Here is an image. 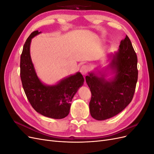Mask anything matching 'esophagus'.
<instances>
[{
	"label": "esophagus",
	"instance_id": "obj_1",
	"mask_svg": "<svg viewBox=\"0 0 154 154\" xmlns=\"http://www.w3.org/2000/svg\"><path fill=\"white\" fill-rule=\"evenodd\" d=\"M88 71V67L86 65H83V66L80 68V72H82L83 75H85Z\"/></svg>",
	"mask_w": 154,
	"mask_h": 154
}]
</instances>
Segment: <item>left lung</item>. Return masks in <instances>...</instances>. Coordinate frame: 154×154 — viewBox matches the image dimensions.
<instances>
[{
    "instance_id": "left-lung-1",
    "label": "left lung",
    "mask_w": 154,
    "mask_h": 154,
    "mask_svg": "<svg viewBox=\"0 0 154 154\" xmlns=\"http://www.w3.org/2000/svg\"><path fill=\"white\" fill-rule=\"evenodd\" d=\"M137 58L127 35L121 41L112 56L110 69L114 77L107 81L105 75L89 72L86 82L91 92L90 113L96 120H105L118 114L131 102L138 77Z\"/></svg>"
}]
</instances>
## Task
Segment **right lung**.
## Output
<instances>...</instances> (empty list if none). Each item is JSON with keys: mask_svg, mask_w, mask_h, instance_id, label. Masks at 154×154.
<instances>
[{"mask_svg": "<svg viewBox=\"0 0 154 154\" xmlns=\"http://www.w3.org/2000/svg\"><path fill=\"white\" fill-rule=\"evenodd\" d=\"M41 32L35 31L26 40L20 56V78L25 94L37 112L53 119H62L69 114L71 102L84 82L82 74L63 79L57 84L46 85L36 75L30 56L31 39Z\"/></svg>", "mask_w": 154, "mask_h": 154, "instance_id": "obj_1", "label": "right lung"}]
</instances>
